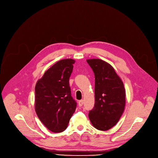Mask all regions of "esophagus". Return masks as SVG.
<instances>
[{"instance_id": "1", "label": "esophagus", "mask_w": 158, "mask_h": 158, "mask_svg": "<svg viewBox=\"0 0 158 158\" xmlns=\"http://www.w3.org/2000/svg\"><path fill=\"white\" fill-rule=\"evenodd\" d=\"M83 103H84L83 100H81V101H79L78 104H79V106L80 107H81L82 105H83Z\"/></svg>"}]
</instances>
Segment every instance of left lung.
Returning a JSON list of instances; mask_svg holds the SVG:
<instances>
[{"label":"left lung","instance_id":"8db88e82","mask_svg":"<svg viewBox=\"0 0 158 158\" xmlns=\"http://www.w3.org/2000/svg\"><path fill=\"white\" fill-rule=\"evenodd\" d=\"M95 75V105L88 117L98 130L107 131L120 120L126 105V89L113 66L100 59L86 60Z\"/></svg>","mask_w":158,"mask_h":158}]
</instances>
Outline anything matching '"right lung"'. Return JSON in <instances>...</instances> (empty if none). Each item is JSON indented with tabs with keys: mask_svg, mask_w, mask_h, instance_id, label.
Returning <instances> with one entry per match:
<instances>
[{
	"mask_svg": "<svg viewBox=\"0 0 158 158\" xmlns=\"http://www.w3.org/2000/svg\"><path fill=\"white\" fill-rule=\"evenodd\" d=\"M75 60L64 59L52 65L35 86V111L51 131L61 132L68 127L77 103L71 96L69 79Z\"/></svg>",
	"mask_w": 158,
	"mask_h": 158,
	"instance_id": "right-lung-1",
	"label": "right lung"
}]
</instances>
